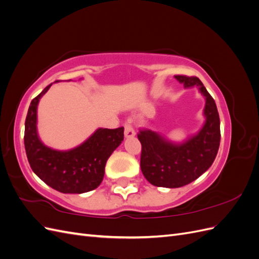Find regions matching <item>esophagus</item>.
Wrapping results in <instances>:
<instances>
[{
	"label": "esophagus",
	"mask_w": 259,
	"mask_h": 259,
	"mask_svg": "<svg viewBox=\"0 0 259 259\" xmlns=\"http://www.w3.org/2000/svg\"><path fill=\"white\" fill-rule=\"evenodd\" d=\"M125 130H124V135L126 138H132L136 135V133L134 131V128L132 127V125L130 124V122H125Z\"/></svg>",
	"instance_id": "1"
}]
</instances>
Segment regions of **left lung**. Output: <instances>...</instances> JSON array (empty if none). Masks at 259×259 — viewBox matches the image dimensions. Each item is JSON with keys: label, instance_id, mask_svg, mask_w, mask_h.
<instances>
[{"label": "left lung", "instance_id": "1", "mask_svg": "<svg viewBox=\"0 0 259 259\" xmlns=\"http://www.w3.org/2000/svg\"><path fill=\"white\" fill-rule=\"evenodd\" d=\"M185 89L197 86L205 98V122L200 131L183 143H174L150 130L140 131V167L149 183L156 187L179 188L192 183L213 164L221 143V121L215 100L197 76L175 75Z\"/></svg>", "mask_w": 259, "mask_h": 259}]
</instances>
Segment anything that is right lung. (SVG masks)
<instances>
[{"label":"right lung","instance_id":"1","mask_svg":"<svg viewBox=\"0 0 259 259\" xmlns=\"http://www.w3.org/2000/svg\"><path fill=\"white\" fill-rule=\"evenodd\" d=\"M52 84L29 106L25 123V148L29 164L38 178L59 192L92 191L103 182L107 160L124 139V127L98 128L84 143L70 150H56L45 146L37 134V105Z\"/></svg>","mask_w":259,"mask_h":259}]
</instances>
